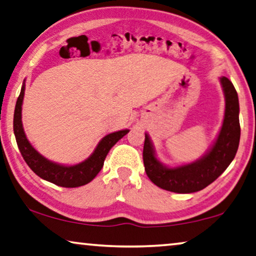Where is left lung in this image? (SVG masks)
Returning a JSON list of instances; mask_svg holds the SVG:
<instances>
[{
  "instance_id": "obj_1",
  "label": "left lung",
  "mask_w": 256,
  "mask_h": 256,
  "mask_svg": "<svg viewBox=\"0 0 256 256\" xmlns=\"http://www.w3.org/2000/svg\"><path fill=\"white\" fill-rule=\"evenodd\" d=\"M220 84L226 96L223 125L212 147L200 160L177 168L163 166L156 158L150 136L144 134V171L156 186L174 193L198 192L216 180L234 158L240 140L238 94L226 77L220 78Z\"/></svg>"
}]
</instances>
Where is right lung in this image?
<instances>
[{
  "instance_id": "add662e5",
  "label": "right lung",
  "mask_w": 256,
  "mask_h": 256,
  "mask_svg": "<svg viewBox=\"0 0 256 256\" xmlns=\"http://www.w3.org/2000/svg\"><path fill=\"white\" fill-rule=\"evenodd\" d=\"M24 93L25 84H22L20 94H19L16 102V108H14V132L19 152L24 158L25 162L28 163V166L30 168V170L40 178L50 182L57 186H62V188H79V186L88 184L100 172L102 166H104L106 156L112 150V147L126 134L128 130H122V131L106 136L98 142L93 154L79 164L70 166L57 164V163L49 161L39 154L26 138L22 123V104Z\"/></svg>"
}]
</instances>
